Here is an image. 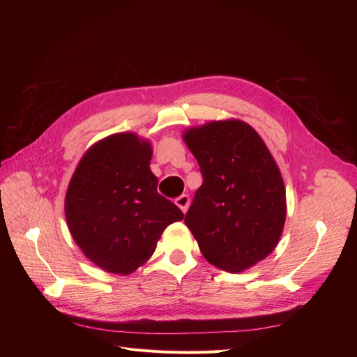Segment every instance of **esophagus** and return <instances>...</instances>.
Listing matches in <instances>:
<instances>
[{
    "label": "esophagus",
    "mask_w": 357,
    "mask_h": 357,
    "mask_svg": "<svg viewBox=\"0 0 357 357\" xmlns=\"http://www.w3.org/2000/svg\"><path fill=\"white\" fill-rule=\"evenodd\" d=\"M176 204H177V207L183 211V213H186L188 211V208H189V204H190V198H189V195H180L178 198H176Z\"/></svg>",
    "instance_id": "obj_1"
}]
</instances>
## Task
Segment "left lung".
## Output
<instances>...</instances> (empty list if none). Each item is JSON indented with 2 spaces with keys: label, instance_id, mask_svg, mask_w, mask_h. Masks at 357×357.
Masks as SVG:
<instances>
[{
  "label": "left lung",
  "instance_id": "1",
  "mask_svg": "<svg viewBox=\"0 0 357 357\" xmlns=\"http://www.w3.org/2000/svg\"><path fill=\"white\" fill-rule=\"evenodd\" d=\"M185 142L202 185L185 215L204 257L241 273L274 250L286 219V190L262 138L240 121L192 128Z\"/></svg>",
  "mask_w": 357,
  "mask_h": 357
}]
</instances>
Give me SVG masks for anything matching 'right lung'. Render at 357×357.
<instances>
[{
	"label": "right lung",
	"instance_id": "1",
	"mask_svg": "<svg viewBox=\"0 0 357 357\" xmlns=\"http://www.w3.org/2000/svg\"><path fill=\"white\" fill-rule=\"evenodd\" d=\"M152 147L134 134L96 143L74 171L66 215L74 241L93 264L129 274L153 255L168 225L185 214L158 192Z\"/></svg>",
	"mask_w": 357,
	"mask_h": 357
}]
</instances>
